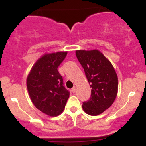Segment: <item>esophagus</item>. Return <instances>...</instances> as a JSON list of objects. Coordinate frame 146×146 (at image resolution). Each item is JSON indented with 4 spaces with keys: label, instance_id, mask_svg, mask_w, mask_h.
<instances>
[{
    "label": "esophagus",
    "instance_id": "1",
    "mask_svg": "<svg viewBox=\"0 0 146 146\" xmlns=\"http://www.w3.org/2000/svg\"><path fill=\"white\" fill-rule=\"evenodd\" d=\"M72 93H75V91H76V88H75V87H73V88H72Z\"/></svg>",
    "mask_w": 146,
    "mask_h": 146
}]
</instances>
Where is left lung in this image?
<instances>
[{
  "label": "left lung",
  "mask_w": 146,
  "mask_h": 146,
  "mask_svg": "<svg viewBox=\"0 0 146 146\" xmlns=\"http://www.w3.org/2000/svg\"><path fill=\"white\" fill-rule=\"evenodd\" d=\"M91 88L88 101L82 109L90 115H98L111 106L118 94V76L109 60L97 50H76Z\"/></svg>",
  "instance_id": "1"
}]
</instances>
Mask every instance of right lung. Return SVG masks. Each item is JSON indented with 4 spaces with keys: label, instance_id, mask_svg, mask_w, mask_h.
Here are the masks:
<instances>
[{
    "label": "right lung",
    "instance_id": "obj_1",
    "mask_svg": "<svg viewBox=\"0 0 146 146\" xmlns=\"http://www.w3.org/2000/svg\"><path fill=\"white\" fill-rule=\"evenodd\" d=\"M67 52L46 53L34 64L27 77V88L32 102L40 111L55 117L64 111L69 91L64 86L58 68Z\"/></svg>",
    "mask_w": 146,
    "mask_h": 146
}]
</instances>
